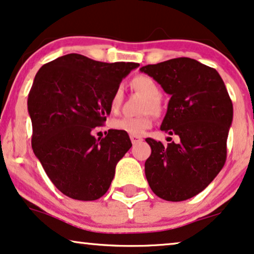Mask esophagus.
<instances>
[{
    "instance_id": "34e87169",
    "label": "esophagus",
    "mask_w": 254,
    "mask_h": 254,
    "mask_svg": "<svg viewBox=\"0 0 254 254\" xmlns=\"http://www.w3.org/2000/svg\"><path fill=\"white\" fill-rule=\"evenodd\" d=\"M130 138H131V141H132V144H133V145H134V144L140 143V141L143 140V139H141L140 137H136V136H131Z\"/></svg>"
}]
</instances>
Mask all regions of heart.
I'll return each instance as SVG.
<instances>
[{"instance_id":"heart-1","label":"heart","mask_w":254,"mask_h":254,"mask_svg":"<svg viewBox=\"0 0 254 254\" xmlns=\"http://www.w3.org/2000/svg\"><path fill=\"white\" fill-rule=\"evenodd\" d=\"M131 86L137 92L146 97L144 101L143 107H141V113H146L137 117L124 116L116 118L111 122L113 129L117 131H123V132L130 134V136H141L152 127V117L151 114L159 115L161 113V90L159 88L158 83L147 75H138L133 77L131 81ZM122 97H123V90L121 87H118L115 90L110 100V108L113 111L118 110L121 106Z\"/></svg>"}]
</instances>
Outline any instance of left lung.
Listing matches in <instances>:
<instances>
[{
    "mask_svg": "<svg viewBox=\"0 0 254 254\" xmlns=\"http://www.w3.org/2000/svg\"><path fill=\"white\" fill-rule=\"evenodd\" d=\"M140 70L171 95L160 129L180 143L147 138L145 175L162 200L179 202L197 195L217 177L226 160L233 107L217 70L190 58H175Z\"/></svg>",
    "mask_w": 254,
    "mask_h": 254,
    "instance_id": "obj_1",
    "label": "left lung"
}]
</instances>
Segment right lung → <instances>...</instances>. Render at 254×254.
Masks as SVG:
<instances>
[{"instance_id": "1", "label": "right lung", "mask_w": 254, "mask_h": 254, "mask_svg": "<svg viewBox=\"0 0 254 254\" xmlns=\"http://www.w3.org/2000/svg\"><path fill=\"white\" fill-rule=\"evenodd\" d=\"M136 63H101L77 53L40 67L28 97L32 148L47 177L74 200L106 194L117 162L132 146L127 133L109 130L96 139L93 130L110 114L115 90Z\"/></svg>"}]
</instances>
